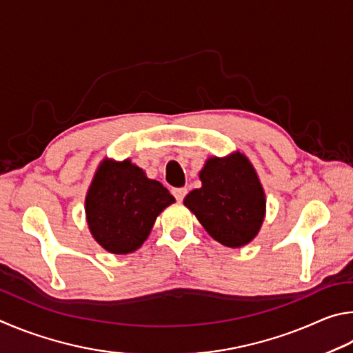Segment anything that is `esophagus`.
<instances>
[{"mask_svg":"<svg viewBox=\"0 0 353 353\" xmlns=\"http://www.w3.org/2000/svg\"><path fill=\"white\" fill-rule=\"evenodd\" d=\"M172 194L178 201H183L184 196H186V194H188V188H176L172 190Z\"/></svg>","mask_w":353,"mask_h":353,"instance_id":"34e87169","label":"esophagus"}]
</instances>
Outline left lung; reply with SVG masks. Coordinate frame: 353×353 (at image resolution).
<instances>
[{"instance_id":"8db88e82","label":"left lung","mask_w":353,"mask_h":353,"mask_svg":"<svg viewBox=\"0 0 353 353\" xmlns=\"http://www.w3.org/2000/svg\"><path fill=\"white\" fill-rule=\"evenodd\" d=\"M201 188L184 199L209 236L230 248L254 239L265 219V192L243 153L209 158L200 172Z\"/></svg>"}]
</instances>
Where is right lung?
Masks as SVG:
<instances>
[{"label":"right lung","instance_id":"add662e5","mask_svg":"<svg viewBox=\"0 0 353 353\" xmlns=\"http://www.w3.org/2000/svg\"><path fill=\"white\" fill-rule=\"evenodd\" d=\"M175 203L163 184L130 159H103L85 199L91 236L113 254H128L145 242L158 215Z\"/></svg>","mask_w":353,"mask_h":353}]
</instances>
